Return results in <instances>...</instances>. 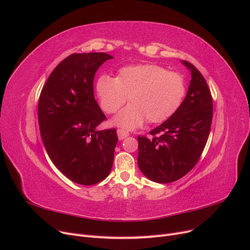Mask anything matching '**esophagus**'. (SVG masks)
<instances>
[{
	"label": "esophagus",
	"mask_w": 250,
	"mask_h": 250,
	"mask_svg": "<svg viewBox=\"0 0 250 250\" xmlns=\"http://www.w3.org/2000/svg\"><path fill=\"white\" fill-rule=\"evenodd\" d=\"M117 133H118L119 140H124L125 138L128 137V135H129V132L124 130V129H118V130H117Z\"/></svg>",
	"instance_id": "1"
}]
</instances>
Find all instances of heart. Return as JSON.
I'll return each mask as SVG.
<instances>
[{
	"label": "heart",
	"mask_w": 250,
	"mask_h": 250,
	"mask_svg": "<svg viewBox=\"0 0 250 250\" xmlns=\"http://www.w3.org/2000/svg\"><path fill=\"white\" fill-rule=\"evenodd\" d=\"M96 90L100 106L106 113H115L125 104L130 105L115 118V123L133 129L147 120L151 124L165 122L183 104L187 93L184 76L158 64L124 66L117 77L102 75Z\"/></svg>",
	"instance_id": "obj_1"
}]
</instances>
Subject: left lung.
<instances>
[{"mask_svg": "<svg viewBox=\"0 0 250 250\" xmlns=\"http://www.w3.org/2000/svg\"><path fill=\"white\" fill-rule=\"evenodd\" d=\"M192 79L178 110L167 121L139 135L138 164L149 179L169 184L184 177L197 164L207 145L213 119V98L202 74L188 62Z\"/></svg>", "mask_w": 250, "mask_h": 250, "instance_id": "obj_1", "label": "left lung"}]
</instances>
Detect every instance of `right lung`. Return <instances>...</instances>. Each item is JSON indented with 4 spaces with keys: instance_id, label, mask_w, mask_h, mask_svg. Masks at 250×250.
I'll return each instance as SVG.
<instances>
[{
    "instance_id": "right-lung-1",
    "label": "right lung",
    "mask_w": 250,
    "mask_h": 250,
    "mask_svg": "<svg viewBox=\"0 0 250 250\" xmlns=\"http://www.w3.org/2000/svg\"><path fill=\"white\" fill-rule=\"evenodd\" d=\"M106 53H75L49 76L39 100V124L47 153L56 168L83 186L108 176L118 142L116 128L98 131L106 117L95 100L94 78Z\"/></svg>"
}]
</instances>
